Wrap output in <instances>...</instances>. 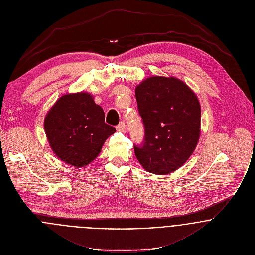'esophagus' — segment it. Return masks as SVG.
<instances>
[{
    "instance_id": "1",
    "label": "esophagus",
    "mask_w": 255,
    "mask_h": 255,
    "mask_svg": "<svg viewBox=\"0 0 255 255\" xmlns=\"http://www.w3.org/2000/svg\"><path fill=\"white\" fill-rule=\"evenodd\" d=\"M126 129V124L124 122H121L118 126H117V130L119 131H125Z\"/></svg>"
}]
</instances>
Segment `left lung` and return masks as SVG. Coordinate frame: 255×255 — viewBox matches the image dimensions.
Instances as JSON below:
<instances>
[{
  "instance_id": "1",
  "label": "left lung",
  "mask_w": 255,
  "mask_h": 255,
  "mask_svg": "<svg viewBox=\"0 0 255 255\" xmlns=\"http://www.w3.org/2000/svg\"><path fill=\"white\" fill-rule=\"evenodd\" d=\"M143 141L135 157L149 173L167 175L193 154L200 136L201 108L195 93L175 77L152 76L135 88Z\"/></svg>"
}]
</instances>
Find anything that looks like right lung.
Instances as JSON below:
<instances>
[{
    "mask_svg": "<svg viewBox=\"0 0 255 255\" xmlns=\"http://www.w3.org/2000/svg\"><path fill=\"white\" fill-rule=\"evenodd\" d=\"M44 128L51 148L63 162L84 167L100 152L116 128L87 92L61 96L47 114Z\"/></svg>",
    "mask_w": 255,
    "mask_h": 255,
    "instance_id": "right-lung-1",
    "label": "right lung"
}]
</instances>
